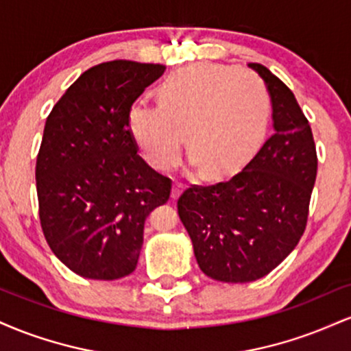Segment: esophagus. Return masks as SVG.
I'll use <instances>...</instances> for the list:
<instances>
[{"mask_svg": "<svg viewBox=\"0 0 351 351\" xmlns=\"http://www.w3.org/2000/svg\"><path fill=\"white\" fill-rule=\"evenodd\" d=\"M181 191H183V184H181L180 181H175V183H173V188H171V198L173 199L178 198V196L181 195Z\"/></svg>", "mask_w": 351, "mask_h": 351, "instance_id": "1", "label": "esophagus"}]
</instances>
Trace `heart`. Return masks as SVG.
Masks as SVG:
<instances>
[{"label":"heart","mask_w":351,"mask_h":351,"mask_svg":"<svg viewBox=\"0 0 351 351\" xmlns=\"http://www.w3.org/2000/svg\"><path fill=\"white\" fill-rule=\"evenodd\" d=\"M271 100L256 75L226 66L183 67L160 87L158 104L136 100L127 127L148 165L170 170L180 162L183 132L193 162L208 176L241 167L263 143Z\"/></svg>","instance_id":"heart-1"}]
</instances>
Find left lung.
Wrapping results in <instances>:
<instances>
[{"instance_id": "left-lung-1", "label": "left lung", "mask_w": 351, "mask_h": 351, "mask_svg": "<svg viewBox=\"0 0 351 351\" xmlns=\"http://www.w3.org/2000/svg\"><path fill=\"white\" fill-rule=\"evenodd\" d=\"M267 86L274 134L241 171L191 184L178 199L199 269L221 282L267 276L299 244L317 178L312 128L295 95L263 64H249Z\"/></svg>"}]
</instances>
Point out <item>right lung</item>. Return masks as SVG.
Wrapping results in <instances>:
<instances>
[{"instance_id":"add662e5","label":"right lung","mask_w":351,"mask_h":351,"mask_svg":"<svg viewBox=\"0 0 351 351\" xmlns=\"http://www.w3.org/2000/svg\"><path fill=\"white\" fill-rule=\"evenodd\" d=\"M162 64L90 67L52 107L36 160L39 219L72 272L115 280L135 271L145 219L170 198L171 180L136 153L127 112L162 77Z\"/></svg>"}]
</instances>
